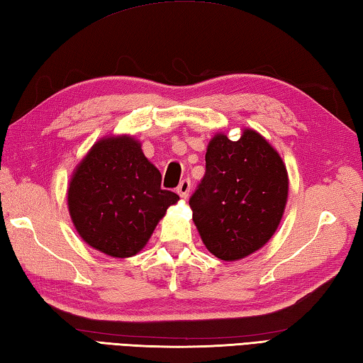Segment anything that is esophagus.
<instances>
[{"mask_svg": "<svg viewBox=\"0 0 363 363\" xmlns=\"http://www.w3.org/2000/svg\"><path fill=\"white\" fill-rule=\"evenodd\" d=\"M190 187H191V184H190V179H182L181 181V184L179 186H177V194H179V196H182V198H187L189 196V194H190Z\"/></svg>", "mask_w": 363, "mask_h": 363, "instance_id": "obj_1", "label": "esophagus"}]
</instances>
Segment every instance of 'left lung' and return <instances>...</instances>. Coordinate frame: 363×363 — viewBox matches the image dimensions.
Masks as SVG:
<instances>
[{
  "mask_svg": "<svg viewBox=\"0 0 363 363\" xmlns=\"http://www.w3.org/2000/svg\"><path fill=\"white\" fill-rule=\"evenodd\" d=\"M288 173L275 149L255 130L238 141L216 135L206 173L189 204L206 248L223 261L257 252L272 238L285 211Z\"/></svg>",
  "mask_w": 363,
  "mask_h": 363,
  "instance_id": "obj_1",
  "label": "left lung"
}]
</instances>
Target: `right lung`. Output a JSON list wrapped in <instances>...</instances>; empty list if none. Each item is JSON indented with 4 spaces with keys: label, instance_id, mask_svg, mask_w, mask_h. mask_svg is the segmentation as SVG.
<instances>
[{
    "label": "right lung",
    "instance_id": "obj_1",
    "mask_svg": "<svg viewBox=\"0 0 363 363\" xmlns=\"http://www.w3.org/2000/svg\"><path fill=\"white\" fill-rule=\"evenodd\" d=\"M162 174L138 141L105 138L92 146L69 186V212L84 242L115 258L138 253L151 238L174 191L162 190Z\"/></svg>",
    "mask_w": 363,
    "mask_h": 363
}]
</instances>
